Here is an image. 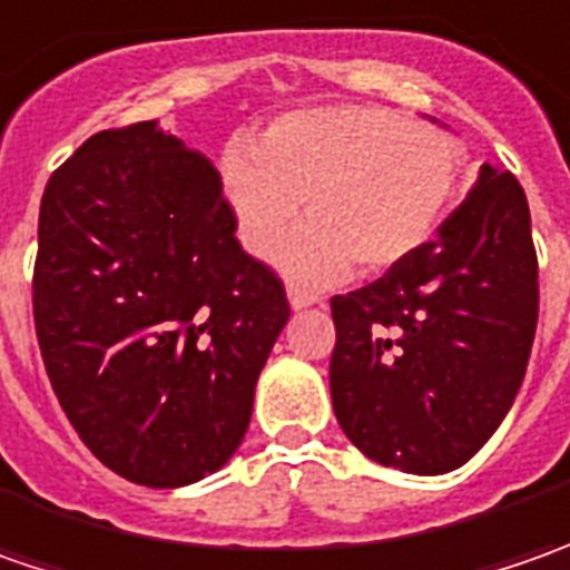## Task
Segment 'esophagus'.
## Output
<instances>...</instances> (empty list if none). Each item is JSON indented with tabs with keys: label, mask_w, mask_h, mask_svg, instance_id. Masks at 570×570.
<instances>
[{
	"label": "esophagus",
	"mask_w": 570,
	"mask_h": 570,
	"mask_svg": "<svg viewBox=\"0 0 570 570\" xmlns=\"http://www.w3.org/2000/svg\"><path fill=\"white\" fill-rule=\"evenodd\" d=\"M288 304H292V311H307V307H314V304H323L317 295H311V292H304V288H288Z\"/></svg>",
	"instance_id": "esophagus-1"
}]
</instances>
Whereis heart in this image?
<instances>
[{
	"instance_id": "1",
	"label": "heart",
	"mask_w": 570,
	"mask_h": 570,
	"mask_svg": "<svg viewBox=\"0 0 570 570\" xmlns=\"http://www.w3.org/2000/svg\"><path fill=\"white\" fill-rule=\"evenodd\" d=\"M466 165L463 142L441 126L386 107H307L266 126L256 148L222 151V189L237 234L269 256L295 228L304 199L311 222L278 256L285 273L326 285L377 275L419 253L444 225Z\"/></svg>"
}]
</instances>
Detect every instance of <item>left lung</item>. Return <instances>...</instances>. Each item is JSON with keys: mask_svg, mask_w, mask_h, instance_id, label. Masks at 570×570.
Instances as JSON below:
<instances>
[{"mask_svg": "<svg viewBox=\"0 0 570 570\" xmlns=\"http://www.w3.org/2000/svg\"><path fill=\"white\" fill-rule=\"evenodd\" d=\"M537 317L527 193L482 165L434 240L333 297L330 393L345 438L412 475L460 470L514 405Z\"/></svg>", "mask_w": 570, "mask_h": 570, "instance_id": "obj_1", "label": "left lung"}]
</instances>
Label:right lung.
<instances>
[{
    "label": "right lung",
    "instance_id": "1",
    "mask_svg": "<svg viewBox=\"0 0 570 570\" xmlns=\"http://www.w3.org/2000/svg\"><path fill=\"white\" fill-rule=\"evenodd\" d=\"M234 228L218 170L158 120L91 136L43 189L40 355L78 438L136 485L199 482L247 434L292 311Z\"/></svg>",
    "mask_w": 570,
    "mask_h": 570
}]
</instances>
